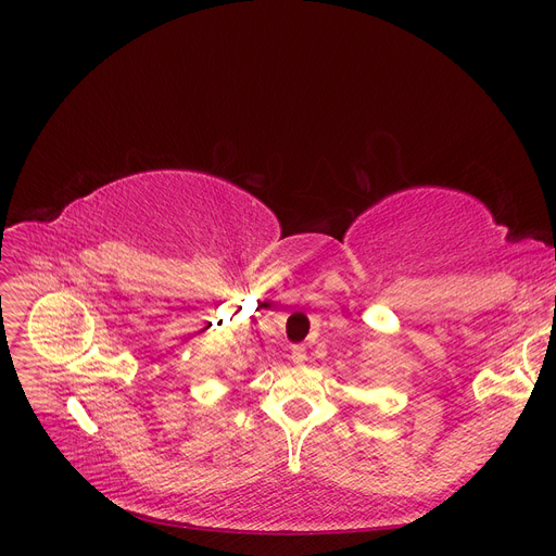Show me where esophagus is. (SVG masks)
<instances>
[{
	"label": "esophagus",
	"mask_w": 556,
	"mask_h": 556,
	"mask_svg": "<svg viewBox=\"0 0 556 556\" xmlns=\"http://www.w3.org/2000/svg\"><path fill=\"white\" fill-rule=\"evenodd\" d=\"M290 361H293L295 365H302L306 361V349L302 344H295L293 352H290Z\"/></svg>",
	"instance_id": "1"
}]
</instances>
